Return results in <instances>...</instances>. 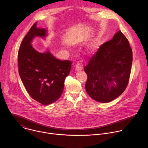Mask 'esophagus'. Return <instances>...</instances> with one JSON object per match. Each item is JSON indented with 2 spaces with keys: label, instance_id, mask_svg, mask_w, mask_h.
<instances>
[{
  "label": "esophagus",
  "instance_id": "esophagus-1",
  "mask_svg": "<svg viewBox=\"0 0 148 148\" xmlns=\"http://www.w3.org/2000/svg\"><path fill=\"white\" fill-rule=\"evenodd\" d=\"M83 69V66L81 63H77V64L75 65V70L76 71H79L82 70Z\"/></svg>",
  "mask_w": 148,
  "mask_h": 148
}]
</instances>
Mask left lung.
Returning a JSON list of instances; mask_svg holds the SVG:
<instances>
[{"instance_id":"1","label":"left lung","mask_w":148,"mask_h":148,"mask_svg":"<svg viewBox=\"0 0 148 148\" xmlns=\"http://www.w3.org/2000/svg\"><path fill=\"white\" fill-rule=\"evenodd\" d=\"M132 58L129 41L119 30L112 40L101 45L84 68L88 95L103 103L121 95L128 86Z\"/></svg>"}]
</instances>
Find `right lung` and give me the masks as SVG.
Returning a JSON list of instances; mask_svg holds the SVG:
<instances>
[{"instance_id": "right-lung-1", "label": "right lung", "mask_w": 148, "mask_h": 148, "mask_svg": "<svg viewBox=\"0 0 148 148\" xmlns=\"http://www.w3.org/2000/svg\"><path fill=\"white\" fill-rule=\"evenodd\" d=\"M36 22L24 37L18 51V73L30 96L49 105L61 97L64 81L71 68V61L57 59L49 51L40 53L31 45L36 36L45 37L47 30L38 29Z\"/></svg>"}]
</instances>
